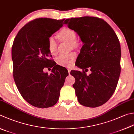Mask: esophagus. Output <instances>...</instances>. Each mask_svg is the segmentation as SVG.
<instances>
[{
	"instance_id": "1",
	"label": "esophagus",
	"mask_w": 134,
	"mask_h": 134,
	"mask_svg": "<svg viewBox=\"0 0 134 134\" xmlns=\"http://www.w3.org/2000/svg\"><path fill=\"white\" fill-rule=\"evenodd\" d=\"M70 70H71V69H70V68H68V72H69V74H70Z\"/></svg>"
}]
</instances>
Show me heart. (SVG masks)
<instances>
[{"label": "heart", "instance_id": "heart-1", "mask_svg": "<svg viewBox=\"0 0 134 134\" xmlns=\"http://www.w3.org/2000/svg\"><path fill=\"white\" fill-rule=\"evenodd\" d=\"M58 37L60 39L66 41L71 44L72 47H76L78 43L76 41L77 34L74 30L68 27L62 29L58 33ZM58 44L53 37L51 36L48 39V48L49 52L55 55L57 52ZM76 58L75 52H71L68 54L60 55L57 58V62L60 66H69L74 64Z\"/></svg>", "mask_w": 134, "mask_h": 134}]
</instances>
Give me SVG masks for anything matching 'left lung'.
Instances as JSON below:
<instances>
[{
  "label": "left lung",
  "mask_w": 134,
  "mask_h": 134,
  "mask_svg": "<svg viewBox=\"0 0 134 134\" xmlns=\"http://www.w3.org/2000/svg\"><path fill=\"white\" fill-rule=\"evenodd\" d=\"M64 23L76 32L84 44L76 61L82 72L70 71L78 102L86 107L100 106L112 96L119 79V40L111 27L98 17L70 18ZM89 69L92 73L87 75Z\"/></svg>",
  "instance_id": "1"
}]
</instances>
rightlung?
Instances as JSON below:
<instances>
[{
  "label": "right lung",
  "mask_w": 134,
  "mask_h": 134,
  "mask_svg": "<svg viewBox=\"0 0 134 134\" xmlns=\"http://www.w3.org/2000/svg\"><path fill=\"white\" fill-rule=\"evenodd\" d=\"M65 19L38 18L19 30L12 48L13 78L24 99L33 106L44 108L57 103L68 75L66 68L54 62L48 39L63 26ZM52 67L48 75L43 70Z\"/></svg>",
  "instance_id": "add662e5"
}]
</instances>
